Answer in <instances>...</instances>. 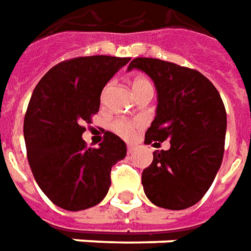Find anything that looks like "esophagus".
I'll return each instance as SVG.
<instances>
[{
    "instance_id": "1",
    "label": "esophagus",
    "mask_w": 251,
    "mask_h": 251,
    "mask_svg": "<svg viewBox=\"0 0 251 251\" xmlns=\"http://www.w3.org/2000/svg\"><path fill=\"white\" fill-rule=\"evenodd\" d=\"M134 146H132V145H128V146H127V151H128V153H132V151H134Z\"/></svg>"
}]
</instances>
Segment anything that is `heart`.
Masks as SVG:
<instances>
[{
    "label": "heart",
    "instance_id": "1",
    "mask_svg": "<svg viewBox=\"0 0 251 251\" xmlns=\"http://www.w3.org/2000/svg\"><path fill=\"white\" fill-rule=\"evenodd\" d=\"M109 84L105 86V89L102 90L101 93V100H103V97L106 94V90H108ZM132 90L134 93H141V91H145V90H153V86L151 83L149 82V79L146 77H135L132 80ZM142 127V122L141 120H126V119H116L110 124V128L115 131L117 135L123 136L126 139H131L134 138L136 134V131Z\"/></svg>",
    "mask_w": 251,
    "mask_h": 251
}]
</instances>
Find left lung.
I'll use <instances>...</instances> for the list:
<instances>
[{"label": "left lung", "instance_id": "obj_1", "mask_svg": "<svg viewBox=\"0 0 251 251\" xmlns=\"http://www.w3.org/2000/svg\"><path fill=\"white\" fill-rule=\"evenodd\" d=\"M138 68L155 84L158 105L145 143L168 139L169 150H155L142 172L145 194L160 208L181 210L201 200L224 155L227 113L219 91L197 70L158 58L138 57Z\"/></svg>", "mask_w": 251, "mask_h": 251}]
</instances>
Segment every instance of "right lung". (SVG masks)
<instances>
[{"label":"right lung","instance_id":"add662e5","mask_svg":"<svg viewBox=\"0 0 251 251\" xmlns=\"http://www.w3.org/2000/svg\"><path fill=\"white\" fill-rule=\"evenodd\" d=\"M129 57L87 56L58 63L36 84L24 116L27 158L38 186L54 205L83 210L102 201L126 143L106 131L100 148L82 139L98 113L101 93Z\"/></svg>","mask_w":251,"mask_h":251}]
</instances>
